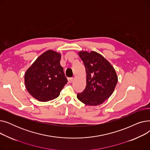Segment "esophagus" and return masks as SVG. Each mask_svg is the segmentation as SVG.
I'll return each mask as SVG.
<instances>
[{
  "label": "esophagus",
  "mask_w": 150,
  "mask_h": 150,
  "mask_svg": "<svg viewBox=\"0 0 150 150\" xmlns=\"http://www.w3.org/2000/svg\"><path fill=\"white\" fill-rule=\"evenodd\" d=\"M74 80V78H72V77H70V78H68V81L69 83H72Z\"/></svg>",
  "instance_id": "34e87169"
}]
</instances>
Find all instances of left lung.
<instances>
[{
    "label": "left lung",
    "instance_id": "left-lung-1",
    "mask_svg": "<svg viewBox=\"0 0 150 150\" xmlns=\"http://www.w3.org/2000/svg\"><path fill=\"white\" fill-rule=\"evenodd\" d=\"M86 72L85 89L77 94L82 103L97 106L106 100L113 93L118 81L115 70L109 62L96 52H78Z\"/></svg>",
    "mask_w": 150,
    "mask_h": 150
}]
</instances>
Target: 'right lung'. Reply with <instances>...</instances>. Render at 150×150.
Returning a JSON list of instances; mask_svg holds the SVG:
<instances>
[{
	"label": "right lung",
	"mask_w": 150,
	"mask_h": 150,
	"mask_svg": "<svg viewBox=\"0 0 150 150\" xmlns=\"http://www.w3.org/2000/svg\"><path fill=\"white\" fill-rule=\"evenodd\" d=\"M61 55L52 50L41 54L26 71L25 84L30 95L39 101L57 98L67 83L62 67Z\"/></svg>",
	"instance_id": "add662e5"
}]
</instances>
